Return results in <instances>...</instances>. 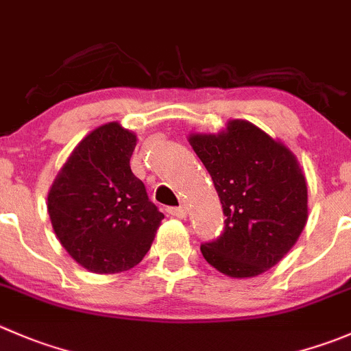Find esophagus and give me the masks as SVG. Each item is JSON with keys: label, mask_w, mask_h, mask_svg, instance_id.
Instances as JSON below:
<instances>
[{"label": "esophagus", "mask_w": 351, "mask_h": 351, "mask_svg": "<svg viewBox=\"0 0 351 351\" xmlns=\"http://www.w3.org/2000/svg\"><path fill=\"white\" fill-rule=\"evenodd\" d=\"M168 213L171 214V216L175 217H180V219H183V217H186V214H189V209H186V206H180V207H169Z\"/></svg>", "instance_id": "esophagus-1"}]
</instances>
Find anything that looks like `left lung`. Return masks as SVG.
Returning <instances> with one entry per match:
<instances>
[{"instance_id": "1", "label": "left lung", "mask_w": 351, "mask_h": 351, "mask_svg": "<svg viewBox=\"0 0 351 351\" xmlns=\"http://www.w3.org/2000/svg\"><path fill=\"white\" fill-rule=\"evenodd\" d=\"M223 204L219 237L200 245L204 258L231 278L276 266L307 223V183L295 156L248 121L217 135H190Z\"/></svg>"}]
</instances>
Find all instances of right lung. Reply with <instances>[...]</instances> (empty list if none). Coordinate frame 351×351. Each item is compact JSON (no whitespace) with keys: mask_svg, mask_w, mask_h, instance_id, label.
<instances>
[{"mask_svg":"<svg viewBox=\"0 0 351 351\" xmlns=\"http://www.w3.org/2000/svg\"><path fill=\"white\" fill-rule=\"evenodd\" d=\"M135 144L137 137L114 121L96 128L75 147L47 195L58 240L93 273L137 266L165 217L132 173Z\"/></svg>","mask_w":351,"mask_h":351,"instance_id":"1","label":"right lung"}]
</instances>
